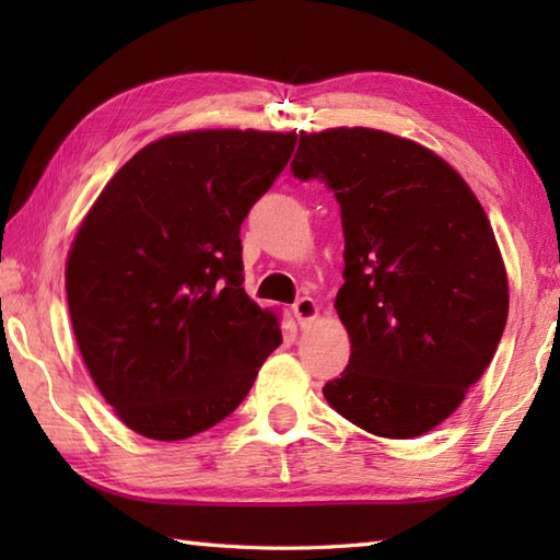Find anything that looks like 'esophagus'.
<instances>
[{
    "mask_svg": "<svg viewBox=\"0 0 560 560\" xmlns=\"http://www.w3.org/2000/svg\"><path fill=\"white\" fill-rule=\"evenodd\" d=\"M293 315H295V319H299L301 327H307L317 317L315 301L307 299V295H303V299H299V301L293 303Z\"/></svg>",
    "mask_w": 560,
    "mask_h": 560,
    "instance_id": "esophagus-1",
    "label": "esophagus"
}]
</instances>
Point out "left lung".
Returning <instances> with one entry per match:
<instances>
[{"instance_id": "8db88e82", "label": "left lung", "mask_w": 560, "mask_h": 560, "mask_svg": "<svg viewBox=\"0 0 560 560\" xmlns=\"http://www.w3.org/2000/svg\"><path fill=\"white\" fill-rule=\"evenodd\" d=\"M293 177L335 192L351 359L323 395L363 431H433L489 368L508 319L493 229L462 175L416 141L368 127L301 132Z\"/></svg>"}]
</instances>
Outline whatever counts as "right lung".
I'll return each mask as SVG.
<instances>
[{"label":"right lung","mask_w":560,"mask_h":560,"mask_svg":"<svg viewBox=\"0 0 560 560\" xmlns=\"http://www.w3.org/2000/svg\"><path fill=\"white\" fill-rule=\"evenodd\" d=\"M295 132L197 129L135 153L67 259L71 327L122 423L185 440L237 409L281 343L243 289L241 225L287 168Z\"/></svg>","instance_id":"add662e5"}]
</instances>
